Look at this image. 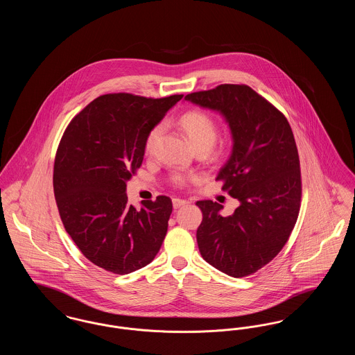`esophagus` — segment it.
I'll return each mask as SVG.
<instances>
[{
	"instance_id": "1",
	"label": "esophagus",
	"mask_w": 355,
	"mask_h": 355,
	"mask_svg": "<svg viewBox=\"0 0 355 355\" xmlns=\"http://www.w3.org/2000/svg\"><path fill=\"white\" fill-rule=\"evenodd\" d=\"M185 200H180V198H173V207L174 209H180L181 206H184V205H186Z\"/></svg>"
}]
</instances>
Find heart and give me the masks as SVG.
<instances>
[{
    "instance_id": "heart-1",
    "label": "heart",
    "mask_w": 355,
    "mask_h": 355,
    "mask_svg": "<svg viewBox=\"0 0 355 355\" xmlns=\"http://www.w3.org/2000/svg\"><path fill=\"white\" fill-rule=\"evenodd\" d=\"M178 125L185 132L187 138L196 148V150L197 149H207L209 150L217 139L216 121L202 110H198V109L187 110L178 119ZM159 135H161V126L153 128L150 133L148 135L146 142H145L146 152H152ZM191 180H193L191 175H186L181 173L173 174V182L175 185L185 186Z\"/></svg>"
}]
</instances>
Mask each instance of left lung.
Masks as SVG:
<instances>
[{
    "instance_id": "left-lung-1",
    "label": "left lung",
    "mask_w": 355,
    "mask_h": 355,
    "mask_svg": "<svg viewBox=\"0 0 355 355\" xmlns=\"http://www.w3.org/2000/svg\"><path fill=\"white\" fill-rule=\"evenodd\" d=\"M185 100L220 112L234 142L217 181L239 206L222 217L220 203H196L203 216L197 230L200 253L227 275H250L282 250L300 214L301 166L291 128L248 85H220Z\"/></svg>"
}]
</instances>
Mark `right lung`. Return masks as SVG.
<instances>
[{"mask_svg": "<svg viewBox=\"0 0 355 355\" xmlns=\"http://www.w3.org/2000/svg\"><path fill=\"white\" fill-rule=\"evenodd\" d=\"M184 96L146 98L103 94L64 132L54 159L53 189L65 230L96 266L129 274L159 252L173 210L169 197L128 203L126 181L144 161L153 128Z\"/></svg>", "mask_w": 355, "mask_h": 355, "instance_id": "add662e5", "label": "right lung"}]
</instances>
